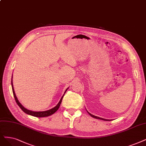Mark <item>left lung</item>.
<instances>
[{
  "label": "left lung",
  "instance_id": "1",
  "mask_svg": "<svg viewBox=\"0 0 146 146\" xmlns=\"http://www.w3.org/2000/svg\"><path fill=\"white\" fill-rule=\"evenodd\" d=\"M87 113H88L89 114V115H90L92 117H94V118H95V119H101V120H106V121H109V120H107V119H103V118H101V117H97V116H95V115H92V114H91L90 113H89L88 111H87Z\"/></svg>",
  "mask_w": 146,
  "mask_h": 146
}]
</instances>
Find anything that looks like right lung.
I'll return each mask as SVG.
<instances>
[{
	"label": "right lung",
	"instance_id": "1",
	"mask_svg": "<svg viewBox=\"0 0 146 146\" xmlns=\"http://www.w3.org/2000/svg\"><path fill=\"white\" fill-rule=\"evenodd\" d=\"M11 85H12V89H13V95H14V98H15V100L17 104V105L20 107V108L24 111L25 113L27 114H29V115H31L32 116H35V117H47V116H49V115H51L53 114H54L55 112L57 111V110L59 109L60 104H61V102H62V100L63 99V97L64 96V94L62 98L60 99V100L59 101V102L57 104V106L56 107H54V108H51V110H47V111H31V110H29L26 108H25L24 107H23L22 105L21 104V103L19 101L18 99H17V96H16V95L15 93V92H14V86H13V76H12V79H11ZM68 90V89L66 90V91L65 92H65H66V90Z\"/></svg>",
	"mask_w": 146,
	"mask_h": 146
}]
</instances>
